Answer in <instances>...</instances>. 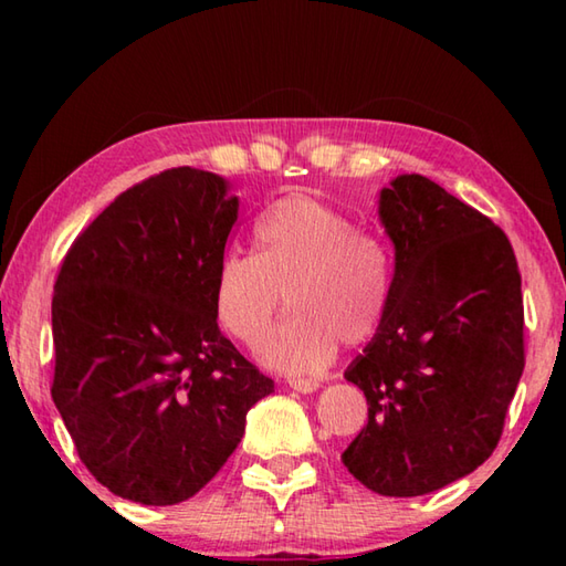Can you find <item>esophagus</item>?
<instances>
[{"label": "esophagus", "mask_w": 566, "mask_h": 566, "mask_svg": "<svg viewBox=\"0 0 566 566\" xmlns=\"http://www.w3.org/2000/svg\"><path fill=\"white\" fill-rule=\"evenodd\" d=\"M286 385H290L294 391H300V395H312V391L319 389L317 379H304V377H292Z\"/></svg>", "instance_id": "34e87169"}]
</instances>
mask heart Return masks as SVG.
<instances>
[{
  "instance_id": "1",
  "label": "heart",
  "mask_w": 566,
  "mask_h": 566,
  "mask_svg": "<svg viewBox=\"0 0 566 566\" xmlns=\"http://www.w3.org/2000/svg\"><path fill=\"white\" fill-rule=\"evenodd\" d=\"M287 296L293 317L260 347L264 367L312 375L344 347L377 337L391 302L385 242L322 197L294 191L254 224V254L227 252L212 282L214 317L254 347Z\"/></svg>"
}]
</instances>
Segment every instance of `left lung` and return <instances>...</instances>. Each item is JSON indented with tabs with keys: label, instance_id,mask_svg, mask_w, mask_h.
<instances>
[{
	"label": "left lung",
	"instance_id": "obj_1",
	"mask_svg": "<svg viewBox=\"0 0 566 566\" xmlns=\"http://www.w3.org/2000/svg\"><path fill=\"white\" fill-rule=\"evenodd\" d=\"M395 247L387 319L344 379L369 421L342 462L367 490L419 496L486 462L524 371L522 276L512 244L437 181L379 189Z\"/></svg>",
	"mask_w": 566,
	"mask_h": 566
}]
</instances>
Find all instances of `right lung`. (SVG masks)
<instances>
[{"instance_id": "1", "label": "right lung", "mask_w": 566, "mask_h": 566, "mask_svg": "<svg viewBox=\"0 0 566 566\" xmlns=\"http://www.w3.org/2000/svg\"><path fill=\"white\" fill-rule=\"evenodd\" d=\"M239 197L167 169L114 199L66 252L52 296L54 385L80 459L122 500L195 496L274 391L217 327L212 282Z\"/></svg>"}]
</instances>
